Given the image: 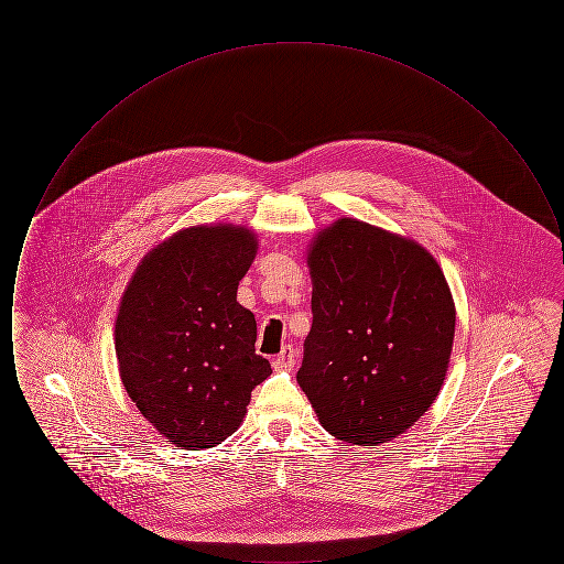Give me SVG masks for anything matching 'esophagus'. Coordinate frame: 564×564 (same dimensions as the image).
Masks as SVG:
<instances>
[{
  "label": "esophagus",
  "mask_w": 564,
  "mask_h": 564,
  "mask_svg": "<svg viewBox=\"0 0 564 564\" xmlns=\"http://www.w3.org/2000/svg\"><path fill=\"white\" fill-rule=\"evenodd\" d=\"M295 357H297V352H295L294 347H283V350L272 359V368L274 370H292Z\"/></svg>",
  "instance_id": "1"
}]
</instances>
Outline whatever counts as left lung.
I'll list each match as a JSON object with an SVG mask.
<instances>
[{
    "label": "left lung",
    "instance_id": "8db88e82",
    "mask_svg": "<svg viewBox=\"0 0 564 564\" xmlns=\"http://www.w3.org/2000/svg\"><path fill=\"white\" fill-rule=\"evenodd\" d=\"M313 325L297 384L334 437L378 446L437 398L456 311L440 264L419 242L340 217L308 249Z\"/></svg>",
    "mask_w": 564,
    "mask_h": 564
}]
</instances>
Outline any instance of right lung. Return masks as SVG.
<instances>
[{
    "label": "right lung",
    "instance_id": "1",
    "mask_svg": "<svg viewBox=\"0 0 564 564\" xmlns=\"http://www.w3.org/2000/svg\"><path fill=\"white\" fill-rule=\"evenodd\" d=\"M258 251L242 226H192L134 270L116 319L122 384L164 440L186 451L239 430L251 391L269 378L256 317L237 302Z\"/></svg>",
    "mask_w": 564,
    "mask_h": 564
}]
</instances>
